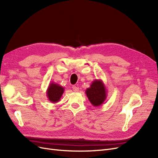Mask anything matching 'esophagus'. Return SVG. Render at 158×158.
Instances as JSON below:
<instances>
[{"mask_svg":"<svg viewBox=\"0 0 158 158\" xmlns=\"http://www.w3.org/2000/svg\"><path fill=\"white\" fill-rule=\"evenodd\" d=\"M73 89L74 92H78L79 91V88L78 86H76V85H73Z\"/></svg>","mask_w":158,"mask_h":158,"instance_id":"obj_1","label":"esophagus"}]
</instances>
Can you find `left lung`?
Returning <instances> with one entry per match:
<instances>
[{
  "label": "left lung",
  "instance_id": "8db88e82",
  "mask_svg": "<svg viewBox=\"0 0 158 158\" xmlns=\"http://www.w3.org/2000/svg\"><path fill=\"white\" fill-rule=\"evenodd\" d=\"M85 94L90 103L95 107L102 105L107 96V91L102 80H95L90 87L85 89Z\"/></svg>",
  "mask_w": 158,
  "mask_h": 158
}]
</instances>
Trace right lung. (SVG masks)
<instances>
[{"mask_svg":"<svg viewBox=\"0 0 158 158\" xmlns=\"http://www.w3.org/2000/svg\"><path fill=\"white\" fill-rule=\"evenodd\" d=\"M64 92V88L56 83L51 82L47 89V96L52 103L59 102Z\"/></svg>","mask_w":158,"mask_h":158,"instance_id":"right-lung-1","label":"right lung"}]
</instances>
